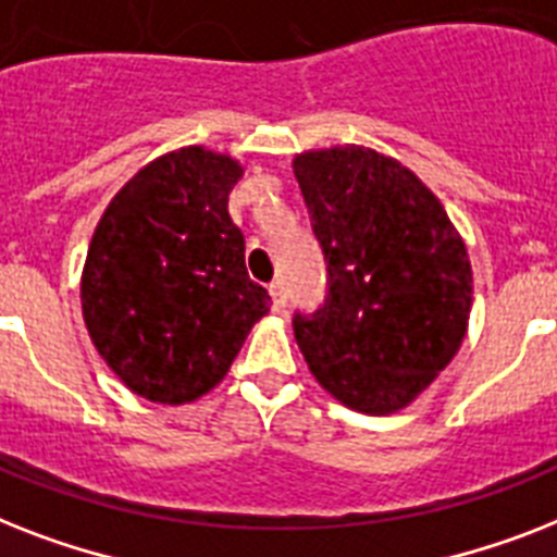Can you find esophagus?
Here are the masks:
<instances>
[{"label": "esophagus", "instance_id": "obj_1", "mask_svg": "<svg viewBox=\"0 0 557 557\" xmlns=\"http://www.w3.org/2000/svg\"><path fill=\"white\" fill-rule=\"evenodd\" d=\"M269 294H271V302H274V311L286 309V283H283V280L280 277L271 280Z\"/></svg>", "mask_w": 557, "mask_h": 557}]
</instances>
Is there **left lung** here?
I'll list each match as a JSON object with an SVG mask.
<instances>
[{"label": "left lung", "instance_id": "8db88e82", "mask_svg": "<svg viewBox=\"0 0 557 557\" xmlns=\"http://www.w3.org/2000/svg\"><path fill=\"white\" fill-rule=\"evenodd\" d=\"M325 257V300L294 311L311 374L341 404L392 414L463 343L472 269L441 200L392 157L360 146L294 160Z\"/></svg>", "mask_w": 557, "mask_h": 557}]
</instances>
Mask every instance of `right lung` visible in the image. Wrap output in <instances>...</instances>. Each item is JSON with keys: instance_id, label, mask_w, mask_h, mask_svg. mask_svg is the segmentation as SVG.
Instances as JSON below:
<instances>
[{"instance_id": "obj_1", "label": "right lung", "mask_w": 557, "mask_h": 557, "mask_svg": "<svg viewBox=\"0 0 557 557\" xmlns=\"http://www.w3.org/2000/svg\"><path fill=\"white\" fill-rule=\"evenodd\" d=\"M239 162L200 146L148 162L90 239L88 334L111 372L153 404L197 400L223 381L269 292L248 277L228 214Z\"/></svg>"}]
</instances>
